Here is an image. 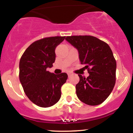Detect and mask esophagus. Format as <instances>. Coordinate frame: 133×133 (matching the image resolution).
Returning a JSON list of instances; mask_svg holds the SVG:
<instances>
[{"label": "esophagus", "mask_w": 133, "mask_h": 133, "mask_svg": "<svg viewBox=\"0 0 133 133\" xmlns=\"http://www.w3.org/2000/svg\"><path fill=\"white\" fill-rule=\"evenodd\" d=\"M68 74L69 77H70V76H71V75H72V73L71 72H69L68 73Z\"/></svg>", "instance_id": "esophagus-1"}]
</instances>
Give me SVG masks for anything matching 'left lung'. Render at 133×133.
Segmentation results:
<instances>
[{
	"label": "left lung",
	"instance_id": "8db88e82",
	"mask_svg": "<svg viewBox=\"0 0 133 133\" xmlns=\"http://www.w3.org/2000/svg\"><path fill=\"white\" fill-rule=\"evenodd\" d=\"M65 40L78 51L81 64H86L89 76L78 74L76 94L82 103L96 106L110 95L116 82V62L110 47L91 36H68Z\"/></svg>",
	"mask_w": 133,
	"mask_h": 133
}]
</instances>
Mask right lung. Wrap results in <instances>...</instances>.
Wrapping results in <instances>:
<instances>
[{
  "label": "right lung",
  "mask_w": 133,
  "mask_h": 133,
  "mask_svg": "<svg viewBox=\"0 0 133 133\" xmlns=\"http://www.w3.org/2000/svg\"><path fill=\"white\" fill-rule=\"evenodd\" d=\"M64 39L65 36H56L35 41L21 58L20 81L28 98L38 106L48 108L61 98V88L66 82L68 74H55L47 69L53 66L55 49Z\"/></svg>",
  "instance_id": "add662e5"
}]
</instances>
